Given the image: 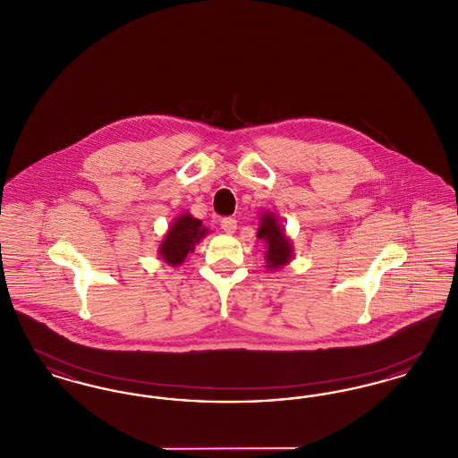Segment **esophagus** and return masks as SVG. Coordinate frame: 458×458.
I'll use <instances>...</instances> for the list:
<instances>
[{
    "mask_svg": "<svg viewBox=\"0 0 458 458\" xmlns=\"http://www.w3.org/2000/svg\"><path fill=\"white\" fill-rule=\"evenodd\" d=\"M219 226H221V230H223L225 233L232 235V233H235V230H237V219L223 218L219 221Z\"/></svg>",
    "mask_w": 458,
    "mask_h": 458,
    "instance_id": "1",
    "label": "esophagus"
}]
</instances>
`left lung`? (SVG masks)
I'll use <instances>...</instances> for the list:
<instances>
[{
    "mask_svg": "<svg viewBox=\"0 0 458 458\" xmlns=\"http://www.w3.org/2000/svg\"><path fill=\"white\" fill-rule=\"evenodd\" d=\"M258 237L266 243V267L280 269L293 258V249L290 239L284 235V226H280L278 218L271 213H262L261 225Z\"/></svg>",
    "mask_w": 458,
    "mask_h": 458,
    "instance_id": "left-lung-1",
    "label": "left lung"
}]
</instances>
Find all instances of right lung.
Returning <instances> with one entry per match:
<instances>
[{
    "label": "right lung",
    "instance_id": "1",
    "mask_svg": "<svg viewBox=\"0 0 458 458\" xmlns=\"http://www.w3.org/2000/svg\"><path fill=\"white\" fill-rule=\"evenodd\" d=\"M209 233L206 226H202V221L196 219L192 215L185 213L174 219L170 226L168 233L159 245V256L163 261L170 266H180L189 256V252H194L196 243L204 239Z\"/></svg>",
    "mask_w": 458,
    "mask_h": 458
}]
</instances>
